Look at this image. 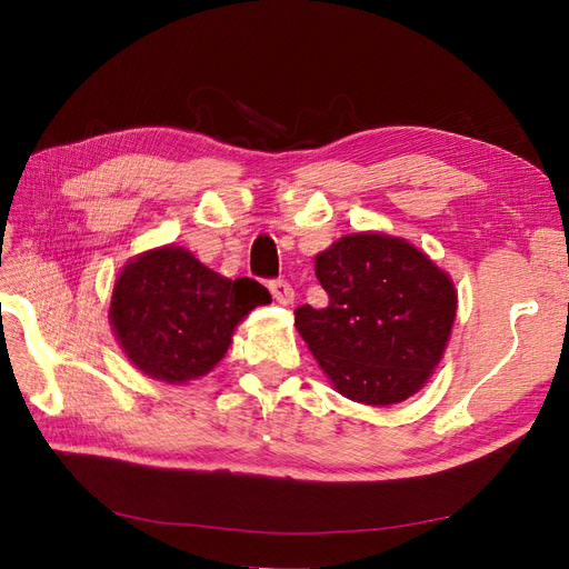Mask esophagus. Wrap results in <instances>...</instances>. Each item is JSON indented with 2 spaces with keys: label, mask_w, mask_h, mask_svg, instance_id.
<instances>
[{
  "label": "esophagus",
  "mask_w": 569,
  "mask_h": 569,
  "mask_svg": "<svg viewBox=\"0 0 569 569\" xmlns=\"http://www.w3.org/2000/svg\"><path fill=\"white\" fill-rule=\"evenodd\" d=\"M270 295H272V299L278 301V303H282V306H291L295 303V287H291L289 282H284V280H274V282H270Z\"/></svg>",
  "instance_id": "esophagus-1"
}]
</instances>
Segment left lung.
<instances>
[{"label": "left lung", "mask_w": 569, "mask_h": 569, "mask_svg": "<svg viewBox=\"0 0 569 569\" xmlns=\"http://www.w3.org/2000/svg\"><path fill=\"white\" fill-rule=\"evenodd\" d=\"M327 308L301 306L295 325L332 387L366 406L418 393L443 358L456 284L403 237L356 232L316 256Z\"/></svg>", "instance_id": "8db88e82"}]
</instances>
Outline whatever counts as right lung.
I'll return each instance as SVG.
<instances>
[{
  "mask_svg": "<svg viewBox=\"0 0 569 569\" xmlns=\"http://www.w3.org/2000/svg\"><path fill=\"white\" fill-rule=\"evenodd\" d=\"M266 303L263 284L222 278L192 251L166 244L130 258L118 272L109 322L142 375L189 385L226 358L237 325Z\"/></svg>",
  "mask_w": 569,
  "mask_h": 569,
  "instance_id": "add662e5",
  "label": "right lung"
}]
</instances>
